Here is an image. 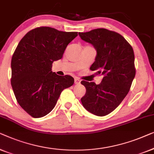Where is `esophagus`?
Segmentation results:
<instances>
[{"label":"esophagus","instance_id":"obj_1","mask_svg":"<svg viewBox=\"0 0 154 154\" xmlns=\"http://www.w3.org/2000/svg\"><path fill=\"white\" fill-rule=\"evenodd\" d=\"M80 82H81V80H80L79 79H78V78H75V84H79Z\"/></svg>","mask_w":154,"mask_h":154}]
</instances>
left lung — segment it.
<instances>
[{
  "label": "left lung",
  "mask_w": 154,
  "mask_h": 154,
  "mask_svg": "<svg viewBox=\"0 0 154 154\" xmlns=\"http://www.w3.org/2000/svg\"><path fill=\"white\" fill-rule=\"evenodd\" d=\"M82 40L96 50L90 70L103 77L101 83L82 81L86 94L84 107L94 115L103 116L114 111L126 96L135 76L133 49L122 35L105 29L79 33Z\"/></svg>",
  "instance_id": "1"
}]
</instances>
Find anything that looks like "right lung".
<instances>
[{"label":"right lung","mask_w":154,"mask_h":154,"mask_svg":"<svg viewBox=\"0 0 154 154\" xmlns=\"http://www.w3.org/2000/svg\"><path fill=\"white\" fill-rule=\"evenodd\" d=\"M77 32H63L50 27L31 30L20 40L11 61V84L19 105L34 118H40L54 108L63 90L74 79L51 71Z\"/></svg>","instance_id":"add662e5"}]
</instances>
